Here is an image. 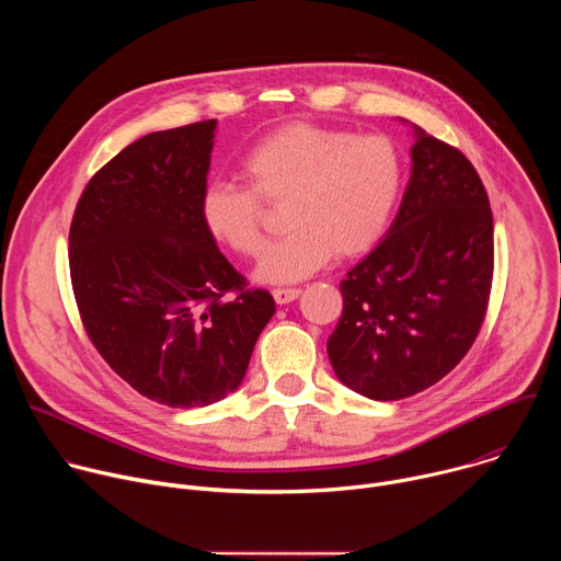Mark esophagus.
<instances>
[{
	"label": "esophagus",
	"instance_id": "34e87169",
	"mask_svg": "<svg viewBox=\"0 0 561 561\" xmlns=\"http://www.w3.org/2000/svg\"><path fill=\"white\" fill-rule=\"evenodd\" d=\"M301 295V288H275L273 290V297L275 301L282 306V304H290L293 299H297Z\"/></svg>",
	"mask_w": 561,
	"mask_h": 561
}]
</instances>
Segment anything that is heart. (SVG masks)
<instances>
[{"label": "heart", "instance_id": "obj_1", "mask_svg": "<svg viewBox=\"0 0 561 561\" xmlns=\"http://www.w3.org/2000/svg\"><path fill=\"white\" fill-rule=\"evenodd\" d=\"M250 186L213 180L199 195L206 232L224 249L255 257L264 249V204L284 206L290 230L271 247L255 279L293 284L324 268L335 255L373 249L388 228L404 164L386 135H355L308 122L279 126L239 159Z\"/></svg>", "mask_w": 561, "mask_h": 561}]
</instances>
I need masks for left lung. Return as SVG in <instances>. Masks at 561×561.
<instances>
[{"label":"left lung","instance_id":"left-lung-1","mask_svg":"<svg viewBox=\"0 0 561 561\" xmlns=\"http://www.w3.org/2000/svg\"><path fill=\"white\" fill-rule=\"evenodd\" d=\"M413 137L402 204L340 284L344 310L327 344L337 379L377 402L411 397L461 362L493 282V213L482 180L457 148L415 124Z\"/></svg>","mask_w":561,"mask_h":561}]
</instances>
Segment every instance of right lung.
<instances>
[{
	"instance_id": "obj_1",
	"label": "right lung",
	"mask_w": 561,
	"mask_h": 561,
	"mask_svg": "<svg viewBox=\"0 0 561 561\" xmlns=\"http://www.w3.org/2000/svg\"><path fill=\"white\" fill-rule=\"evenodd\" d=\"M215 130L208 119L126 146L89 182L68 234L91 342L124 381L171 409L237 390L275 314L271 293L244 288L199 217Z\"/></svg>"
}]
</instances>
